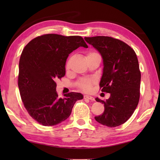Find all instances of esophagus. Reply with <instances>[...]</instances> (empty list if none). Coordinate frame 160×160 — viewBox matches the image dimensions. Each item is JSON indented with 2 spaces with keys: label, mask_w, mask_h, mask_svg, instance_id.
<instances>
[{
  "label": "esophagus",
  "mask_w": 160,
  "mask_h": 160,
  "mask_svg": "<svg viewBox=\"0 0 160 160\" xmlns=\"http://www.w3.org/2000/svg\"><path fill=\"white\" fill-rule=\"evenodd\" d=\"M84 99H87V100H90L91 101H93L95 100L94 98L91 96H84Z\"/></svg>",
  "instance_id": "1"
}]
</instances>
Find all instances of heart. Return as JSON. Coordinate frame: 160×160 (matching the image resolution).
Returning a JSON list of instances; mask_svg holds the SVG:
<instances>
[{"label":"heart","instance_id":"obj_1","mask_svg":"<svg viewBox=\"0 0 160 160\" xmlns=\"http://www.w3.org/2000/svg\"><path fill=\"white\" fill-rule=\"evenodd\" d=\"M96 54H98V53L95 52H91L88 54L87 57L93 56V55H96ZM68 67H69V64H67V66H66L67 69H68ZM93 82H94V80L93 78H82V79H80L79 81H78V85L81 89L83 90L84 91H86V92H88V91H89L91 90V86H92Z\"/></svg>","mask_w":160,"mask_h":160}]
</instances>
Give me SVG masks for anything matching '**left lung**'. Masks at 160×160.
Returning <instances> with one entry per match:
<instances>
[{
  "label": "left lung",
  "mask_w": 160,
  "mask_h": 160,
  "mask_svg": "<svg viewBox=\"0 0 160 160\" xmlns=\"http://www.w3.org/2000/svg\"><path fill=\"white\" fill-rule=\"evenodd\" d=\"M87 43L97 49L103 60V73L100 87L109 93L104 113L95 117L100 124L115 127L127 122L133 113L140 100L141 73L136 53L127 44L108 36L85 37Z\"/></svg>",
  "instance_id": "8db88e82"
}]
</instances>
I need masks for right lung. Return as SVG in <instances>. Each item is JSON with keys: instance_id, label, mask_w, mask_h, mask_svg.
Instances as JSON below:
<instances>
[{"instance_id": "add662e5", "label": "right lung", "mask_w": 160, "mask_h": 160, "mask_svg": "<svg viewBox=\"0 0 160 160\" xmlns=\"http://www.w3.org/2000/svg\"><path fill=\"white\" fill-rule=\"evenodd\" d=\"M80 47L88 48L81 36L45 34L32 40L20 56L18 84L25 108L33 119L46 127L69 117L80 93L58 97L55 80L65 75L69 54Z\"/></svg>"}]
</instances>
